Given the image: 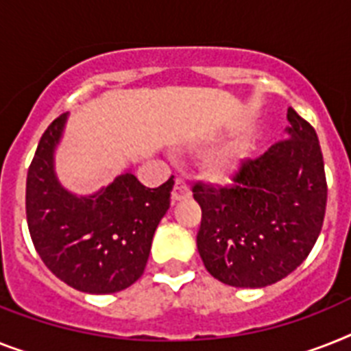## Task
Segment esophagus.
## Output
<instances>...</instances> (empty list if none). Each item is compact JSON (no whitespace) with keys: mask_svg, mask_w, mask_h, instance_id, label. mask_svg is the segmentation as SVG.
<instances>
[{"mask_svg":"<svg viewBox=\"0 0 351 351\" xmlns=\"http://www.w3.org/2000/svg\"><path fill=\"white\" fill-rule=\"evenodd\" d=\"M190 197V186L184 179H176V184H173L172 190V202H179L182 199H188Z\"/></svg>","mask_w":351,"mask_h":351,"instance_id":"1","label":"esophagus"}]
</instances>
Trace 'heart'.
<instances>
[{"label":"heart","mask_w":351,"mask_h":351,"mask_svg":"<svg viewBox=\"0 0 351 351\" xmlns=\"http://www.w3.org/2000/svg\"><path fill=\"white\" fill-rule=\"evenodd\" d=\"M211 170L215 173H226L228 170H231V161L226 156H221V158L213 159L211 163Z\"/></svg>","instance_id":"1"}]
</instances>
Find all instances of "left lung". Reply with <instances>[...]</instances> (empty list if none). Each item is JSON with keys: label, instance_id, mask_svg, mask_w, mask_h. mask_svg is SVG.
<instances>
[{"label": "left lung", "instance_id": "8db88e82", "mask_svg": "<svg viewBox=\"0 0 351 351\" xmlns=\"http://www.w3.org/2000/svg\"><path fill=\"white\" fill-rule=\"evenodd\" d=\"M287 140L247 159L230 186L197 182L202 210L197 249L204 267L231 287L260 289L300 267L326 210L325 163L314 127L292 107Z\"/></svg>", "mask_w": 351, "mask_h": 351}]
</instances>
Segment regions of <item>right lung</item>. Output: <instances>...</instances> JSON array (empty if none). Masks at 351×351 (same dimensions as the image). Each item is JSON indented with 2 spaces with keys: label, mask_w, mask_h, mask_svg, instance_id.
I'll return each mask as SVG.
<instances>
[{
  "label": "right lung",
  "mask_w": 351,
  "mask_h": 351,
  "mask_svg": "<svg viewBox=\"0 0 351 351\" xmlns=\"http://www.w3.org/2000/svg\"><path fill=\"white\" fill-rule=\"evenodd\" d=\"M68 114L45 130L26 176V221L40 260L80 292L112 294L143 274L152 237L170 208L173 176L143 186L130 170L93 195H75L57 179L55 149Z\"/></svg>",
  "instance_id": "right-lung-1"
}]
</instances>
